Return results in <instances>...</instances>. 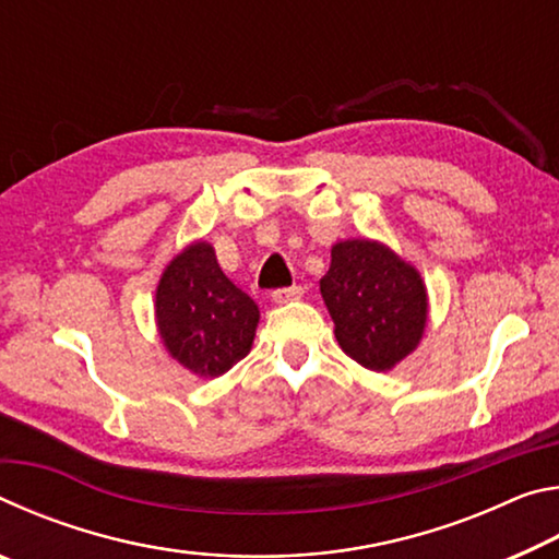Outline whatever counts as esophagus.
<instances>
[{
  "mask_svg": "<svg viewBox=\"0 0 559 559\" xmlns=\"http://www.w3.org/2000/svg\"><path fill=\"white\" fill-rule=\"evenodd\" d=\"M302 296V288L300 286H290V288H278V290H273L271 293V300L273 302H288V300H298Z\"/></svg>",
  "mask_w": 559,
  "mask_h": 559,
  "instance_id": "34e87169",
  "label": "esophagus"
}]
</instances>
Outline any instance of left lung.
<instances>
[{"instance_id": "8db88e82", "label": "left lung", "mask_w": 559, "mask_h": 559, "mask_svg": "<svg viewBox=\"0 0 559 559\" xmlns=\"http://www.w3.org/2000/svg\"><path fill=\"white\" fill-rule=\"evenodd\" d=\"M320 293L343 353L367 370H392L427 328L429 298L419 271L380 241H337Z\"/></svg>"}]
</instances>
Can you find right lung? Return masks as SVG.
Masks as SVG:
<instances>
[{"mask_svg":"<svg viewBox=\"0 0 559 559\" xmlns=\"http://www.w3.org/2000/svg\"><path fill=\"white\" fill-rule=\"evenodd\" d=\"M155 316L167 353L204 380L249 355L259 325V306L226 278L206 241L189 243L167 263Z\"/></svg>","mask_w":559,"mask_h":559,"instance_id":"right-lung-1","label":"right lung"}]
</instances>
